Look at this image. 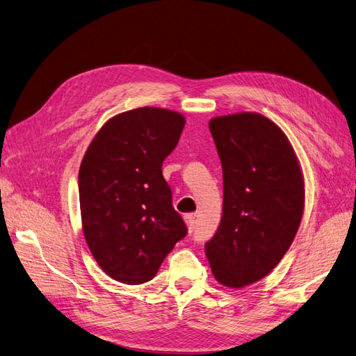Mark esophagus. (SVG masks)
<instances>
[{"mask_svg":"<svg viewBox=\"0 0 356 356\" xmlns=\"http://www.w3.org/2000/svg\"><path fill=\"white\" fill-rule=\"evenodd\" d=\"M184 220H186V223H187V228H188V231L192 232V231L195 229L196 216H195V214H187V216H184Z\"/></svg>","mask_w":356,"mask_h":356,"instance_id":"esophagus-1","label":"esophagus"}]
</instances>
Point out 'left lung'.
Listing matches in <instances>:
<instances>
[{
  "label": "left lung",
  "mask_w": 356,
  "mask_h": 356,
  "mask_svg": "<svg viewBox=\"0 0 356 356\" xmlns=\"http://www.w3.org/2000/svg\"><path fill=\"white\" fill-rule=\"evenodd\" d=\"M223 172V214L205 254L214 278L245 287L287 252L303 213V178L289 138L258 113L210 120Z\"/></svg>",
  "instance_id": "8db88e82"
}]
</instances>
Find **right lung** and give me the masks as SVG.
I'll use <instances>...</instances> for the list:
<instances>
[{
	"label": "right lung",
	"mask_w": 356,
	"mask_h": 356,
	"mask_svg": "<svg viewBox=\"0 0 356 356\" xmlns=\"http://www.w3.org/2000/svg\"><path fill=\"white\" fill-rule=\"evenodd\" d=\"M186 120L179 113L140 107L111 118L95 136L78 173L86 241L113 280L151 281L187 227L163 177Z\"/></svg>",
	"instance_id": "right-lung-1"
}]
</instances>
